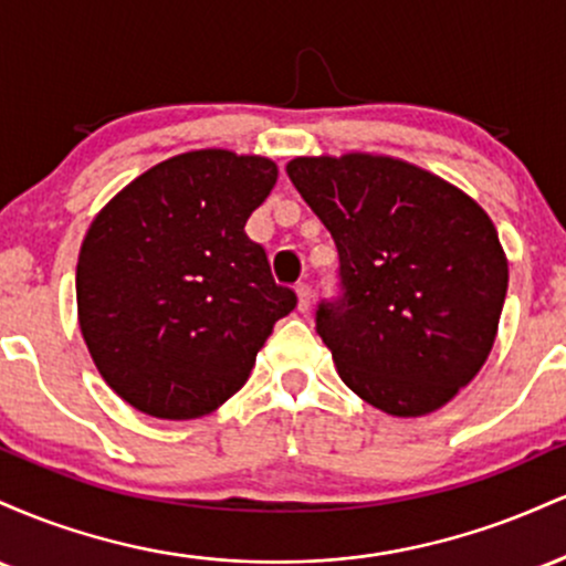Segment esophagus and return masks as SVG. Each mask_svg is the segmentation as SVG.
<instances>
[{"label": "esophagus", "mask_w": 566, "mask_h": 566, "mask_svg": "<svg viewBox=\"0 0 566 566\" xmlns=\"http://www.w3.org/2000/svg\"><path fill=\"white\" fill-rule=\"evenodd\" d=\"M295 292H297V308H301L305 314V311L311 308V301H314V292H311V287L305 282L297 284Z\"/></svg>", "instance_id": "34e87169"}]
</instances>
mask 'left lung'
Here are the masks:
<instances>
[{"label": "left lung", "instance_id": "left-lung-1", "mask_svg": "<svg viewBox=\"0 0 566 566\" xmlns=\"http://www.w3.org/2000/svg\"><path fill=\"white\" fill-rule=\"evenodd\" d=\"M287 175L340 255L343 295L316 308L340 380L396 418L444 407L490 356L509 290L490 216L394 157H297Z\"/></svg>", "mask_w": 566, "mask_h": 566}]
</instances>
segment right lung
Masks as SVG:
<instances>
[{"mask_svg": "<svg viewBox=\"0 0 566 566\" xmlns=\"http://www.w3.org/2000/svg\"><path fill=\"white\" fill-rule=\"evenodd\" d=\"M276 165L201 148L159 161L97 212L76 263L80 329L97 373L161 420L210 415L250 378L297 297L244 233Z\"/></svg>", "mask_w": 566, "mask_h": 566, "instance_id": "add662e5", "label": "right lung"}]
</instances>
